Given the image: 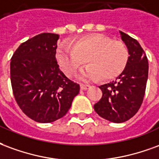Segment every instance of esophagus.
<instances>
[{
  "label": "esophagus",
  "mask_w": 159,
  "mask_h": 159,
  "mask_svg": "<svg viewBox=\"0 0 159 159\" xmlns=\"http://www.w3.org/2000/svg\"><path fill=\"white\" fill-rule=\"evenodd\" d=\"M89 88H90V85L88 84H80V89L82 91H86Z\"/></svg>",
  "instance_id": "esophagus-1"
}]
</instances>
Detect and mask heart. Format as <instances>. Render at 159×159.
Listing matches in <instances>:
<instances>
[{"label":"heart","instance_id":"heart-1","mask_svg":"<svg viewBox=\"0 0 159 159\" xmlns=\"http://www.w3.org/2000/svg\"><path fill=\"white\" fill-rule=\"evenodd\" d=\"M57 60L65 75L71 77L79 68L87 62L78 77L83 81L101 79L107 80L119 76L129 61L127 46L121 41L113 40L102 34H91L62 43L57 49Z\"/></svg>","mask_w":159,"mask_h":159}]
</instances>
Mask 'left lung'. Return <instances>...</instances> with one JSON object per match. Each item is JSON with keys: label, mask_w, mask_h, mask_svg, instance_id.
Here are the masks:
<instances>
[{"label": "left lung", "mask_w": 159, "mask_h": 159, "mask_svg": "<svg viewBox=\"0 0 159 159\" xmlns=\"http://www.w3.org/2000/svg\"><path fill=\"white\" fill-rule=\"evenodd\" d=\"M129 51V61L115 80L99 86L101 100L94 109L102 118L113 123H123L132 118L140 108L148 78V61L140 43L119 31Z\"/></svg>", "instance_id": "obj_1"}]
</instances>
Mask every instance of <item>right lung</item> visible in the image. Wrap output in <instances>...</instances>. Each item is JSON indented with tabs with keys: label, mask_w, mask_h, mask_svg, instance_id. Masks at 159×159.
Returning <instances> with one entry per match:
<instances>
[{
	"label": "right lung",
	"mask_w": 159,
	"mask_h": 159,
	"mask_svg": "<svg viewBox=\"0 0 159 159\" xmlns=\"http://www.w3.org/2000/svg\"><path fill=\"white\" fill-rule=\"evenodd\" d=\"M58 34L42 33L22 43L10 63L15 100L29 118L51 123L65 115L80 92L56 60Z\"/></svg>",
	"instance_id": "obj_1"
}]
</instances>
